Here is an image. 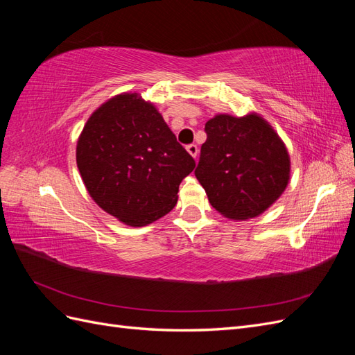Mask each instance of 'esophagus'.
Masks as SVG:
<instances>
[{
    "label": "esophagus",
    "mask_w": 355,
    "mask_h": 355,
    "mask_svg": "<svg viewBox=\"0 0 355 355\" xmlns=\"http://www.w3.org/2000/svg\"><path fill=\"white\" fill-rule=\"evenodd\" d=\"M187 151L189 153V155H191L192 158H197V155H198V146L194 145V144H191V145L187 146Z\"/></svg>",
    "instance_id": "1"
}]
</instances>
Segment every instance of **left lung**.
Masks as SVG:
<instances>
[{"label": "left lung", "instance_id": "8db88e82", "mask_svg": "<svg viewBox=\"0 0 355 355\" xmlns=\"http://www.w3.org/2000/svg\"><path fill=\"white\" fill-rule=\"evenodd\" d=\"M196 176L222 216L247 220L282 197L290 180L283 139L257 112L218 114L206 123Z\"/></svg>", "mask_w": 355, "mask_h": 355}]
</instances>
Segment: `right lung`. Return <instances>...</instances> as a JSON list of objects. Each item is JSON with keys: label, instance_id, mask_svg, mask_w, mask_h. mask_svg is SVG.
I'll list each match as a JSON object with an SVG mask.
<instances>
[{"label": "right lung", "instance_id": "1", "mask_svg": "<svg viewBox=\"0 0 355 355\" xmlns=\"http://www.w3.org/2000/svg\"><path fill=\"white\" fill-rule=\"evenodd\" d=\"M75 157L93 201L128 227H146L167 214L182 179L196 167L157 106L130 92L94 110Z\"/></svg>", "mask_w": 355, "mask_h": 355}]
</instances>
